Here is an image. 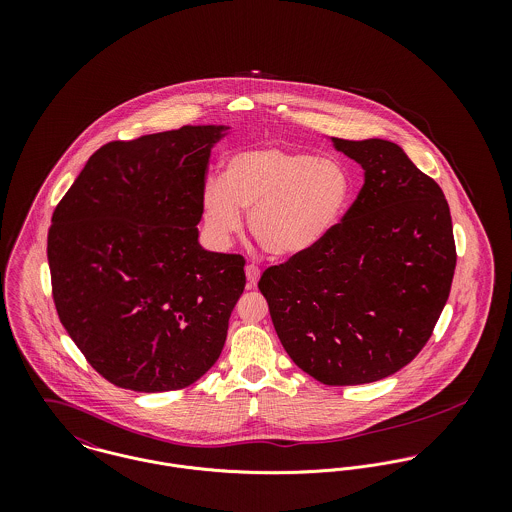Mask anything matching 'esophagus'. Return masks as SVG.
Here are the masks:
<instances>
[{
    "label": "esophagus",
    "mask_w": 512,
    "mask_h": 512,
    "mask_svg": "<svg viewBox=\"0 0 512 512\" xmlns=\"http://www.w3.org/2000/svg\"><path fill=\"white\" fill-rule=\"evenodd\" d=\"M258 280H260V268L254 266V264H248V266H246V288H248V290L256 288Z\"/></svg>",
    "instance_id": "esophagus-1"
}]
</instances>
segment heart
I'll list each match as a JSON object with an SVG mask.
<instances>
[{
  "label": "heart",
  "mask_w": 512,
  "mask_h": 512,
  "mask_svg": "<svg viewBox=\"0 0 512 512\" xmlns=\"http://www.w3.org/2000/svg\"><path fill=\"white\" fill-rule=\"evenodd\" d=\"M353 201V179L337 159L286 147H250L230 155L224 175L207 177L201 219L207 238L226 248L242 230L272 256H297L325 240Z\"/></svg>",
  "instance_id": "obj_1"
}]
</instances>
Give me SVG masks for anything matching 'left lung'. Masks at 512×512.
Returning <instances> with one entry per match:
<instances>
[{
	"mask_svg": "<svg viewBox=\"0 0 512 512\" xmlns=\"http://www.w3.org/2000/svg\"><path fill=\"white\" fill-rule=\"evenodd\" d=\"M331 140L365 169V185L325 240L270 266L258 288L293 363L323 384L353 386L424 349L457 254L443 191L402 147Z\"/></svg>",
	"mask_w": 512,
	"mask_h": 512,
	"instance_id": "1",
	"label": "left lung"
}]
</instances>
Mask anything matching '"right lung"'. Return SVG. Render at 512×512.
Returning <instances> with one entry per match:
<instances>
[{"label": "right lung", "instance_id": "obj_1", "mask_svg": "<svg viewBox=\"0 0 512 512\" xmlns=\"http://www.w3.org/2000/svg\"><path fill=\"white\" fill-rule=\"evenodd\" d=\"M226 126H183L90 155L47 236L59 319L90 366L136 392L179 390L222 353L244 258L199 244L201 189Z\"/></svg>", "mask_w": 512, "mask_h": 512}]
</instances>
